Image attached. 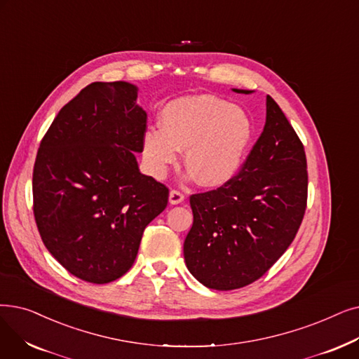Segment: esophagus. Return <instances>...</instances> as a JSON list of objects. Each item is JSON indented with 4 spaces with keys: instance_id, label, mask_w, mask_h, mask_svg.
<instances>
[{
    "instance_id": "obj_1",
    "label": "esophagus",
    "mask_w": 359,
    "mask_h": 359,
    "mask_svg": "<svg viewBox=\"0 0 359 359\" xmlns=\"http://www.w3.org/2000/svg\"><path fill=\"white\" fill-rule=\"evenodd\" d=\"M168 201H170V204H171V205L182 204V202L184 201V195H183L182 192H179V191L173 189V191L170 192V195H168Z\"/></svg>"
}]
</instances>
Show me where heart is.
<instances>
[{
    "label": "heart",
    "instance_id": "1",
    "mask_svg": "<svg viewBox=\"0 0 359 359\" xmlns=\"http://www.w3.org/2000/svg\"><path fill=\"white\" fill-rule=\"evenodd\" d=\"M161 129L144 135L145 167L163 179L184 149L189 177L217 188L235 176L252 136V123L241 107L214 95L184 97L168 102L160 116Z\"/></svg>",
    "mask_w": 359,
    "mask_h": 359
}]
</instances>
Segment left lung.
<instances>
[{"mask_svg": "<svg viewBox=\"0 0 359 359\" xmlns=\"http://www.w3.org/2000/svg\"><path fill=\"white\" fill-rule=\"evenodd\" d=\"M266 104V126L239 173L222 188L191 196L194 224L183 245L184 262L210 289H239L266 274L305 214L304 145L270 95Z\"/></svg>", "mask_w": 359, "mask_h": 359, "instance_id": "left-lung-1", "label": "left lung"}]
</instances>
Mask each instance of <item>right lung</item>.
<instances>
[{
  "label": "right lung",
  "instance_id": "add662e5",
  "mask_svg": "<svg viewBox=\"0 0 359 359\" xmlns=\"http://www.w3.org/2000/svg\"><path fill=\"white\" fill-rule=\"evenodd\" d=\"M128 82H93L61 108L39 145L34 214L51 255L85 282L128 273L168 189L139 171L147 113Z\"/></svg>",
  "mask_w": 359,
  "mask_h": 359
}]
</instances>
